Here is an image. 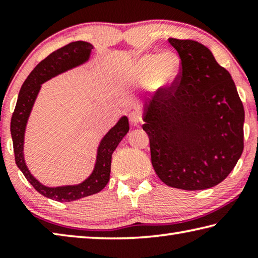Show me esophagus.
Returning a JSON list of instances; mask_svg holds the SVG:
<instances>
[{
	"label": "esophagus",
	"mask_w": 258,
	"mask_h": 258,
	"mask_svg": "<svg viewBox=\"0 0 258 258\" xmlns=\"http://www.w3.org/2000/svg\"><path fill=\"white\" fill-rule=\"evenodd\" d=\"M141 120H142L141 116H140L138 112L132 111L130 113V121H131V124H132V125H138V124L141 123Z\"/></svg>",
	"instance_id": "obj_1"
}]
</instances>
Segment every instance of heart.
I'll return each instance as SVG.
<instances>
[{
    "label": "heart",
    "mask_w": 258,
    "mask_h": 258,
    "mask_svg": "<svg viewBox=\"0 0 258 258\" xmlns=\"http://www.w3.org/2000/svg\"><path fill=\"white\" fill-rule=\"evenodd\" d=\"M180 68L181 60L175 53L166 52L160 55L149 53L137 61L131 77L138 82L149 81L155 89H164L173 84Z\"/></svg>",
    "instance_id": "1"
}]
</instances>
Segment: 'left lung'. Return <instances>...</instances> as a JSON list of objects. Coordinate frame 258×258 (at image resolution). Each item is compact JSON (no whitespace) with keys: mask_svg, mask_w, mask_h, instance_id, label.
<instances>
[{"mask_svg":"<svg viewBox=\"0 0 258 258\" xmlns=\"http://www.w3.org/2000/svg\"><path fill=\"white\" fill-rule=\"evenodd\" d=\"M181 59L173 84L145 102L151 164L168 186L205 190L226 178L243 150L244 110L230 73L206 46L168 38Z\"/></svg>","mask_w":258,"mask_h":258,"instance_id":"left-lung-1","label":"left lung"}]
</instances>
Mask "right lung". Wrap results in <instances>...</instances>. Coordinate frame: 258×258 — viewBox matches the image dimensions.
<instances>
[{
  "mask_svg": "<svg viewBox=\"0 0 258 258\" xmlns=\"http://www.w3.org/2000/svg\"><path fill=\"white\" fill-rule=\"evenodd\" d=\"M92 49L93 46L90 43L77 41L69 43L47 55L26 78L20 89L15 111L12 113L11 137L12 142H14L16 164L35 190L40 192L44 197L53 199L55 202H73V200L84 198L101 191L110 178L112 152L115 151L121 139L130 130L127 117H121L118 123L113 126L102 139L98 149L97 163H95L93 172L81 184L47 187L41 184L30 174L25 164L24 137L26 124H27L35 99L41 89V84L68 69L84 63L89 59Z\"/></svg>",
  "mask_w": 258,
  "mask_h": 258,
  "instance_id": "obj_1",
  "label": "right lung"
}]
</instances>
